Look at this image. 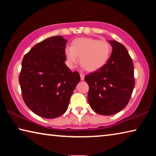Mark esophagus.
<instances>
[{
    "mask_svg": "<svg viewBox=\"0 0 156 156\" xmlns=\"http://www.w3.org/2000/svg\"><path fill=\"white\" fill-rule=\"evenodd\" d=\"M80 80H84V75L83 74V73H80Z\"/></svg>",
    "mask_w": 156,
    "mask_h": 156,
    "instance_id": "34e87169",
    "label": "esophagus"
}]
</instances>
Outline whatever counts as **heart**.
<instances>
[{
  "label": "heart",
  "instance_id": "obj_1",
  "mask_svg": "<svg viewBox=\"0 0 156 156\" xmlns=\"http://www.w3.org/2000/svg\"><path fill=\"white\" fill-rule=\"evenodd\" d=\"M112 51L109 43L105 40H98L90 37H81L72 42V46H66L65 55L66 65L74 68L78 62L88 72H95L106 65Z\"/></svg>",
  "mask_w": 156,
  "mask_h": 156
}]
</instances>
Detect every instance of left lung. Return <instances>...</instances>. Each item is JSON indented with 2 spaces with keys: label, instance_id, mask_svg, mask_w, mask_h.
I'll return each mask as SVG.
<instances>
[{
  "label": "left lung",
  "instance_id": "left-lung-1",
  "mask_svg": "<svg viewBox=\"0 0 156 156\" xmlns=\"http://www.w3.org/2000/svg\"><path fill=\"white\" fill-rule=\"evenodd\" d=\"M108 42L113 51L106 65L84 77L89 87V105L95 112L104 115L122 110L135 86L133 62L126 47L117 41Z\"/></svg>",
  "mask_w": 156,
  "mask_h": 156
}]
</instances>
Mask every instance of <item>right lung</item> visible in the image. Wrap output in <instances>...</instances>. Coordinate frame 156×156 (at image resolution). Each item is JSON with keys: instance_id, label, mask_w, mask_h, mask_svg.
<instances>
[{"instance_id": "obj_1", "label": "right lung", "mask_w": 156, "mask_h": 156, "mask_svg": "<svg viewBox=\"0 0 156 156\" xmlns=\"http://www.w3.org/2000/svg\"><path fill=\"white\" fill-rule=\"evenodd\" d=\"M62 36L50 37L25 55L19 83L26 105L41 117L55 118L67 111L70 98L80 80L67 65Z\"/></svg>"}]
</instances>
